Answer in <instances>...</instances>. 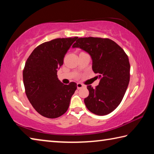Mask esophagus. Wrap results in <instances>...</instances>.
<instances>
[{"label":"esophagus","instance_id":"obj_1","mask_svg":"<svg viewBox=\"0 0 154 154\" xmlns=\"http://www.w3.org/2000/svg\"><path fill=\"white\" fill-rule=\"evenodd\" d=\"M83 86H84V85H83L82 84V83H77V89H81V88H83Z\"/></svg>","mask_w":154,"mask_h":154}]
</instances>
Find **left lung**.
<instances>
[{
    "label": "left lung",
    "instance_id": "obj_1",
    "mask_svg": "<svg viewBox=\"0 0 154 154\" xmlns=\"http://www.w3.org/2000/svg\"><path fill=\"white\" fill-rule=\"evenodd\" d=\"M72 48H79L92 57V70L100 79L95 88L88 85L84 99L90 112L105 116L122 102L130 82V62L124 49L107 38H79Z\"/></svg>",
    "mask_w": 154,
    "mask_h": 154
}]
</instances>
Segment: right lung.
Masks as SVG:
<instances>
[{
	"instance_id": "1",
	"label": "right lung",
	"mask_w": 154,
	"mask_h": 154,
	"mask_svg": "<svg viewBox=\"0 0 154 154\" xmlns=\"http://www.w3.org/2000/svg\"><path fill=\"white\" fill-rule=\"evenodd\" d=\"M77 38H58L41 44L26 62L23 71L26 94L34 109L45 118H57L66 113L77 89L76 83L64 85L60 82L57 71Z\"/></svg>"
}]
</instances>
